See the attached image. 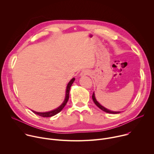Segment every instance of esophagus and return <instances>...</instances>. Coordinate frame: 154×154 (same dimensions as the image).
<instances>
[{
  "label": "esophagus",
  "mask_w": 154,
  "mask_h": 154,
  "mask_svg": "<svg viewBox=\"0 0 154 154\" xmlns=\"http://www.w3.org/2000/svg\"><path fill=\"white\" fill-rule=\"evenodd\" d=\"M90 72L88 71V70H83L81 72H80V75L81 76H85V75H89Z\"/></svg>",
  "instance_id": "obj_1"
}]
</instances>
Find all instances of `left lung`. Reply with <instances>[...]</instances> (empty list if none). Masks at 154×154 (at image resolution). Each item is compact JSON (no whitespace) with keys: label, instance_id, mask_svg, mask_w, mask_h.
Instances as JSON below:
<instances>
[{"label":"left lung","instance_id":"left-lung-1","mask_svg":"<svg viewBox=\"0 0 154 154\" xmlns=\"http://www.w3.org/2000/svg\"><path fill=\"white\" fill-rule=\"evenodd\" d=\"M92 98H93V101H94V103L100 108V109H101L102 110H103V112H106V113H112V114H118V113H121V112H114V111H111V110H109V109H106V108H105V107H103L102 105H101L97 101V100L96 99V97H95V94H94V93H93V96H92Z\"/></svg>","mask_w":154,"mask_h":154}]
</instances>
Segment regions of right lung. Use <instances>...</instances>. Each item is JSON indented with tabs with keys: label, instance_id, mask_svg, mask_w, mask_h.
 I'll list each match as a JSON object with an SVG mask.
<instances>
[{
	"label": "right lung",
	"instance_id": "add662e5",
	"mask_svg": "<svg viewBox=\"0 0 154 154\" xmlns=\"http://www.w3.org/2000/svg\"><path fill=\"white\" fill-rule=\"evenodd\" d=\"M74 80H75V79L72 78L71 80V81L68 83V84L67 85V87H66V96H65L64 100L63 102V103L60 106H58L57 108L54 109V110H52V111H50V112H45V113L36 112H35L33 110H32V111L35 114L38 115L39 116H41V117H51V116H53L57 115L59 112H60L63 109V108L64 107L68 101L69 97V90H70V88H71V86H72V85L73 82H74Z\"/></svg>",
	"mask_w": 154,
	"mask_h": 154
}]
</instances>
